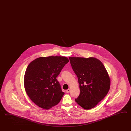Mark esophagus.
<instances>
[{"mask_svg": "<svg viewBox=\"0 0 131 131\" xmlns=\"http://www.w3.org/2000/svg\"><path fill=\"white\" fill-rule=\"evenodd\" d=\"M70 91V89H68V90H67L66 91V93H68Z\"/></svg>", "mask_w": 131, "mask_h": 131, "instance_id": "34e87169", "label": "esophagus"}]
</instances>
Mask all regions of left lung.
I'll return each mask as SVG.
<instances>
[{"label":"left lung","mask_w":131,"mask_h":131,"mask_svg":"<svg viewBox=\"0 0 131 131\" xmlns=\"http://www.w3.org/2000/svg\"><path fill=\"white\" fill-rule=\"evenodd\" d=\"M72 69L78 78L80 95L75 102L84 109L95 107L109 91L110 79L104 65L94 57H70Z\"/></svg>","instance_id":"8db88e82"}]
</instances>
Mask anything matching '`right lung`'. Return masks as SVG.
Here are the masks:
<instances>
[{
	"mask_svg": "<svg viewBox=\"0 0 131 131\" xmlns=\"http://www.w3.org/2000/svg\"><path fill=\"white\" fill-rule=\"evenodd\" d=\"M69 61L66 57H40L32 61L24 75V87L35 104L49 109L58 104L64 95L56 77Z\"/></svg>",
	"mask_w": 131,
	"mask_h": 131,
	"instance_id": "1",
	"label": "right lung"
}]
</instances>
